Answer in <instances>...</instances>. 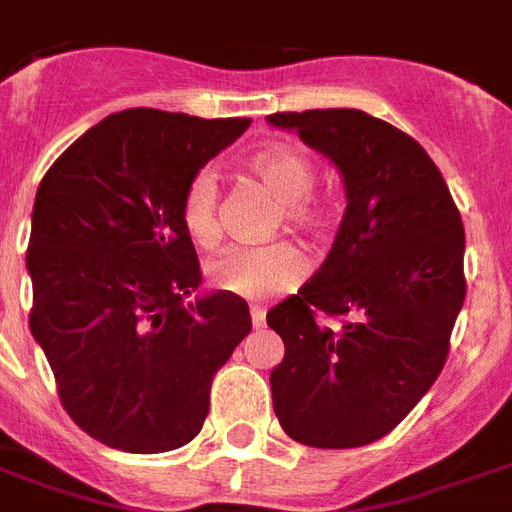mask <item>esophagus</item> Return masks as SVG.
I'll use <instances>...</instances> for the list:
<instances>
[{"label":"esophagus","instance_id":"34e87169","mask_svg":"<svg viewBox=\"0 0 512 512\" xmlns=\"http://www.w3.org/2000/svg\"><path fill=\"white\" fill-rule=\"evenodd\" d=\"M249 316H252V327L255 329H260L265 324V308H260V305H252Z\"/></svg>","mask_w":512,"mask_h":512}]
</instances>
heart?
Wrapping results in <instances>:
<instances>
[{"mask_svg":"<svg viewBox=\"0 0 512 512\" xmlns=\"http://www.w3.org/2000/svg\"><path fill=\"white\" fill-rule=\"evenodd\" d=\"M249 175L279 201L271 233L289 231L313 236L327 225V215L313 199L316 164L311 156L289 146H271L249 156ZM180 220L193 244L212 249L220 241V188L209 170H199L188 180L180 201ZM305 260L289 244H271L257 249H231L209 265V281L225 295L244 300H268L281 295L303 279Z\"/></svg>","mask_w":512,"mask_h":512,"instance_id":"1","label":"heart"}]
</instances>
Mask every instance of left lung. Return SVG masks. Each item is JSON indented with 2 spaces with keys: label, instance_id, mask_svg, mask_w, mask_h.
<instances>
[{
  "label": "left lung",
  "instance_id": "left-lung-1",
  "mask_svg": "<svg viewBox=\"0 0 512 512\" xmlns=\"http://www.w3.org/2000/svg\"><path fill=\"white\" fill-rule=\"evenodd\" d=\"M268 124L327 156L348 201L324 265L265 316L284 340L273 412L305 446H366L444 369L465 303L462 217L425 148L366 111L316 108ZM316 310L343 324L321 325Z\"/></svg>",
  "mask_w": 512,
  "mask_h": 512
}]
</instances>
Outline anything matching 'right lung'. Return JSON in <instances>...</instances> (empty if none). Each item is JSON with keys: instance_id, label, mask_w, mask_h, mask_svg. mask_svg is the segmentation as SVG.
<instances>
[{"instance_id": "right-lung-1", "label": "right lung", "mask_w": 512, "mask_h": 512, "mask_svg": "<svg viewBox=\"0 0 512 512\" xmlns=\"http://www.w3.org/2000/svg\"><path fill=\"white\" fill-rule=\"evenodd\" d=\"M247 127L127 108L71 143L39 183L28 327L71 420L111 449L188 444L212 377L252 329L241 297L199 292L180 220L188 180ZM193 291L200 297L185 304Z\"/></svg>"}]
</instances>
